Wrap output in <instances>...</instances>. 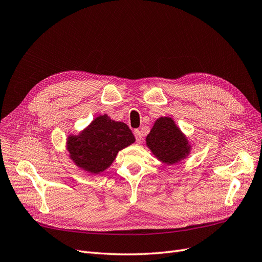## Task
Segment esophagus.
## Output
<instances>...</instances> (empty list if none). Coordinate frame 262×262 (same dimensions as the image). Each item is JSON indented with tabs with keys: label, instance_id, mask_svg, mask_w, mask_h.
<instances>
[{
	"label": "esophagus",
	"instance_id": "esophagus-1",
	"mask_svg": "<svg viewBox=\"0 0 262 262\" xmlns=\"http://www.w3.org/2000/svg\"><path fill=\"white\" fill-rule=\"evenodd\" d=\"M134 135H135V138H136V141L139 143L140 141H141V139H142V134H141V132L139 130V129H136L134 132Z\"/></svg>",
	"mask_w": 262,
	"mask_h": 262
}]
</instances>
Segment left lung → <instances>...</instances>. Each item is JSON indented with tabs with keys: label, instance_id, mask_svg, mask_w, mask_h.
I'll return each instance as SVG.
<instances>
[{
	"label": "left lung",
	"instance_id": "8db88e82",
	"mask_svg": "<svg viewBox=\"0 0 262 262\" xmlns=\"http://www.w3.org/2000/svg\"><path fill=\"white\" fill-rule=\"evenodd\" d=\"M146 141L153 156L167 165L187 159L192 149L186 135L169 116H162L154 122Z\"/></svg>",
	"mask_w": 262,
	"mask_h": 262
}]
</instances>
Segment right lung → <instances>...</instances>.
<instances>
[{"instance_id": "right-lung-1", "label": "right lung", "mask_w": 262, "mask_h": 262, "mask_svg": "<svg viewBox=\"0 0 262 262\" xmlns=\"http://www.w3.org/2000/svg\"><path fill=\"white\" fill-rule=\"evenodd\" d=\"M134 142L135 137L127 125L103 114L77 135H70L67 138V150L77 167L98 175L111 166L119 151Z\"/></svg>"}]
</instances>
